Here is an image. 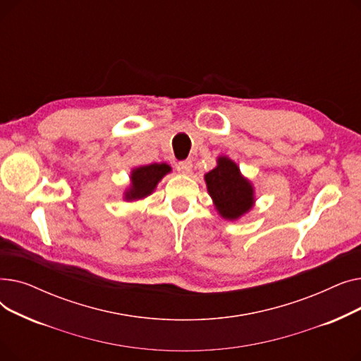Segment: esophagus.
<instances>
[{"label":"esophagus","mask_w":361,"mask_h":361,"mask_svg":"<svg viewBox=\"0 0 361 361\" xmlns=\"http://www.w3.org/2000/svg\"><path fill=\"white\" fill-rule=\"evenodd\" d=\"M178 171L183 174H190L192 173V168H193V164L190 159H185V161H180L178 165H177Z\"/></svg>","instance_id":"esophagus-1"}]
</instances>
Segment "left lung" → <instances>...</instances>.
I'll list each match as a JSON object with an SVG mask.
<instances>
[{"label": "left lung", "mask_w": 361, "mask_h": 361, "mask_svg": "<svg viewBox=\"0 0 361 361\" xmlns=\"http://www.w3.org/2000/svg\"><path fill=\"white\" fill-rule=\"evenodd\" d=\"M207 190L219 214L226 219H237L253 203V188L240 176V169L228 158H219L218 166L204 176Z\"/></svg>", "instance_id": "left-lung-1"}]
</instances>
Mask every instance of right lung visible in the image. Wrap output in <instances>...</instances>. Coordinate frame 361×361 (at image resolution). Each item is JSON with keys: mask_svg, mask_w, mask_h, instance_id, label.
<instances>
[{"mask_svg": "<svg viewBox=\"0 0 361 361\" xmlns=\"http://www.w3.org/2000/svg\"><path fill=\"white\" fill-rule=\"evenodd\" d=\"M166 173H169L166 164H152L135 169L131 174V190L127 193V199H140L150 195Z\"/></svg>", "mask_w": 361, "mask_h": 361, "instance_id": "right-lung-1", "label": "right lung"}]
</instances>
